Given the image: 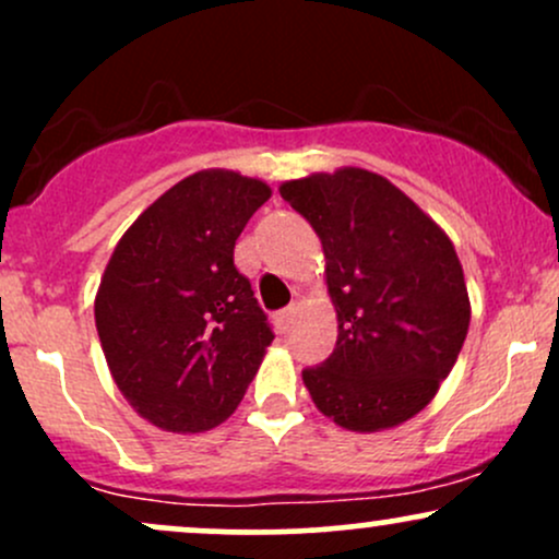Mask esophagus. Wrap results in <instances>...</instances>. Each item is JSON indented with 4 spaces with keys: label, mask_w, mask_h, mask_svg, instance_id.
<instances>
[{
    "label": "esophagus",
    "mask_w": 559,
    "mask_h": 559,
    "mask_svg": "<svg viewBox=\"0 0 559 559\" xmlns=\"http://www.w3.org/2000/svg\"><path fill=\"white\" fill-rule=\"evenodd\" d=\"M297 310H299V305H297V301H292V305L284 307V310L278 312V323L284 325V329H288V323H292L294 316H297Z\"/></svg>",
    "instance_id": "34e87169"
}]
</instances>
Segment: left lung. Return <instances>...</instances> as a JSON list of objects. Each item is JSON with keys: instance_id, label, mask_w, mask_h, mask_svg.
I'll list each match as a JSON object with an SVG mask.
<instances>
[{"instance_id": "left-lung-1", "label": "left lung", "mask_w": 559, "mask_h": 559, "mask_svg": "<svg viewBox=\"0 0 559 559\" xmlns=\"http://www.w3.org/2000/svg\"><path fill=\"white\" fill-rule=\"evenodd\" d=\"M323 243L338 338L301 373L325 418L376 433L415 418L457 362L471 325L465 273L444 228L365 168L284 181Z\"/></svg>"}]
</instances>
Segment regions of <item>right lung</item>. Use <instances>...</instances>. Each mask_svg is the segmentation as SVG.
<instances>
[{
	"label": "right lung",
	"instance_id": "obj_1",
	"mask_svg": "<svg viewBox=\"0 0 559 559\" xmlns=\"http://www.w3.org/2000/svg\"><path fill=\"white\" fill-rule=\"evenodd\" d=\"M271 186L236 170L186 176L128 226L94 299L115 386L144 420L202 433L234 415L273 342L234 247Z\"/></svg>",
	"mask_w": 559,
	"mask_h": 559
}]
</instances>
